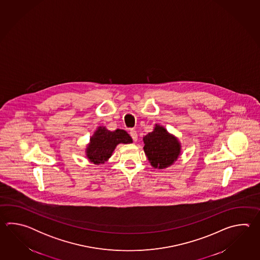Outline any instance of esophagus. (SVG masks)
<instances>
[{
    "instance_id": "34e87169",
    "label": "esophagus",
    "mask_w": 260,
    "mask_h": 260,
    "mask_svg": "<svg viewBox=\"0 0 260 260\" xmlns=\"http://www.w3.org/2000/svg\"><path fill=\"white\" fill-rule=\"evenodd\" d=\"M130 136H131V138H133V140L134 141H137L138 140V133L136 130H130Z\"/></svg>"
}]
</instances>
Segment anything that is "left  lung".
I'll return each mask as SVG.
<instances>
[{"label": "left lung", "instance_id": "left-lung-1", "mask_svg": "<svg viewBox=\"0 0 260 260\" xmlns=\"http://www.w3.org/2000/svg\"><path fill=\"white\" fill-rule=\"evenodd\" d=\"M143 140L144 151L155 168L161 169L171 166L180 152V145L177 138L159 125L155 127L153 132L149 133Z\"/></svg>", "mask_w": 260, "mask_h": 260}]
</instances>
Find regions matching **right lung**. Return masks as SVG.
I'll return each instance as SVG.
<instances>
[{
	"label": "right lung",
	"mask_w": 260,
	"mask_h": 260,
	"mask_svg": "<svg viewBox=\"0 0 260 260\" xmlns=\"http://www.w3.org/2000/svg\"><path fill=\"white\" fill-rule=\"evenodd\" d=\"M90 141L87 157L91 161L99 165L111 157L118 144L132 143V138L124 130L117 129L111 132L105 127H99Z\"/></svg>",
	"instance_id": "1"
}]
</instances>
